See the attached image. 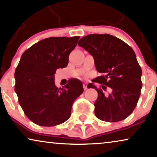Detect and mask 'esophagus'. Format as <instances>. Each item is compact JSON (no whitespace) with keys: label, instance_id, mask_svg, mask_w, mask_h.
I'll use <instances>...</instances> for the list:
<instances>
[{"label":"esophagus","instance_id":"obj_1","mask_svg":"<svg viewBox=\"0 0 157 157\" xmlns=\"http://www.w3.org/2000/svg\"><path fill=\"white\" fill-rule=\"evenodd\" d=\"M87 86H88V83H83V89L86 90L87 89Z\"/></svg>","mask_w":157,"mask_h":157}]
</instances>
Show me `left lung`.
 I'll return each mask as SVG.
<instances>
[{"instance_id":"obj_1","label":"left lung","mask_w":157,"mask_h":157,"mask_svg":"<svg viewBox=\"0 0 157 157\" xmlns=\"http://www.w3.org/2000/svg\"><path fill=\"white\" fill-rule=\"evenodd\" d=\"M78 45L94 57L98 72L103 74L94 82L103 84L98 89L94 103L96 117L101 121H120L127 118L136 106L142 87V71L134 51L127 44L109 34H90L80 39ZM110 93L105 94L106 88Z\"/></svg>"}]
</instances>
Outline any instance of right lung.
<instances>
[{"label":"right lung","mask_w":157,"mask_h":157,"mask_svg":"<svg viewBox=\"0 0 157 157\" xmlns=\"http://www.w3.org/2000/svg\"><path fill=\"white\" fill-rule=\"evenodd\" d=\"M79 38H45L21 56L15 71V91L25 114L37 125L53 126L67 121L73 103L83 93L78 79H71L61 89L54 83L56 71L67 66Z\"/></svg>","instance_id":"right-lung-1"}]
</instances>
